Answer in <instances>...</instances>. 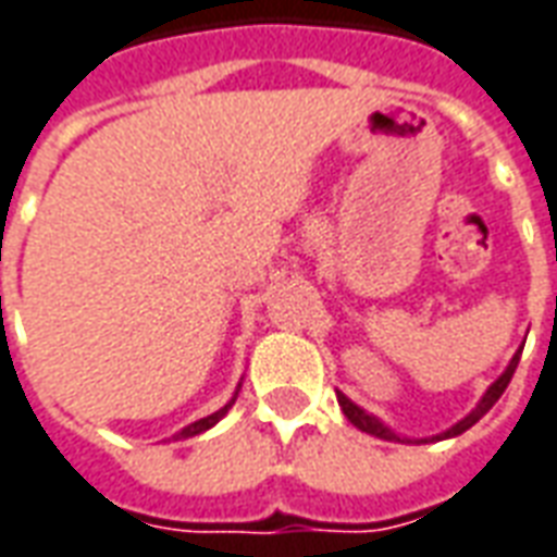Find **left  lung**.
<instances>
[{"instance_id": "obj_1", "label": "left lung", "mask_w": 557, "mask_h": 557, "mask_svg": "<svg viewBox=\"0 0 557 557\" xmlns=\"http://www.w3.org/2000/svg\"><path fill=\"white\" fill-rule=\"evenodd\" d=\"M519 354H522V350H516V354H512V360L507 362V369L498 374V381H495V384H488V389L483 393V398H480V401L474 405V411L465 413L459 423L449 425L447 432H441V435H432V437H417V441H413V437L396 435V432H393V429H389L384 420H377L374 413L362 411L360 405H354V401H350L345 393H338V389H335V396H338V405H342L345 417H348L350 423L357 425L360 432H366V435L381 437V441H396V444H429V441H447V437H456V435H461V432H468L471 425L480 423V420H483V417L492 411V405H495V401L504 396V389H507V384H510L512 372H516V366H519Z\"/></svg>"}]
</instances>
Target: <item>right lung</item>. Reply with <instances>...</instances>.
Wrapping results in <instances>:
<instances>
[{"mask_svg": "<svg viewBox=\"0 0 557 557\" xmlns=\"http://www.w3.org/2000/svg\"><path fill=\"white\" fill-rule=\"evenodd\" d=\"M239 386H243V381H239V384H236L234 398H231V401H227V405H224V408H219V411H215V413H209V417H203V420H195V423H191V425H185V429H180V432H176V435H173V437H168V441H185V437L203 435V432H207V429H212V425H215V423H219V420H222L224 413H227V411H231V408H234L236 396H239Z\"/></svg>", "mask_w": 557, "mask_h": 557, "instance_id": "obj_1", "label": "right lung"}]
</instances>
